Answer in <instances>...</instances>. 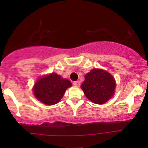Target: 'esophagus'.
Returning a JSON list of instances; mask_svg holds the SVG:
<instances>
[{
	"label": "esophagus",
	"mask_w": 148,
	"mask_h": 148,
	"mask_svg": "<svg viewBox=\"0 0 148 148\" xmlns=\"http://www.w3.org/2000/svg\"><path fill=\"white\" fill-rule=\"evenodd\" d=\"M73 85H74V86H76V87H79V86H80V81H74V82L73 83Z\"/></svg>",
	"instance_id": "1"
}]
</instances>
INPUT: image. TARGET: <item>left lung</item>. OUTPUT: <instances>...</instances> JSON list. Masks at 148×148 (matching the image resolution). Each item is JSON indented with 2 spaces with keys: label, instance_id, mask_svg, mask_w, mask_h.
Listing matches in <instances>:
<instances>
[{
  "label": "left lung",
  "instance_id": "1",
  "mask_svg": "<svg viewBox=\"0 0 148 148\" xmlns=\"http://www.w3.org/2000/svg\"><path fill=\"white\" fill-rule=\"evenodd\" d=\"M115 81L112 75L102 69H94L85 76L81 89L88 99L97 104L106 102L113 95Z\"/></svg>",
  "mask_w": 148,
  "mask_h": 148
}]
</instances>
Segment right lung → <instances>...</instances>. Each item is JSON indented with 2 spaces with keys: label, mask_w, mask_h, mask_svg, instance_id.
I'll return each mask as SVG.
<instances>
[{
  "label": "right lung",
  "mask_w": 148,
  "mask_h": 148,
  "mask_svg": "<svg viewBox=\"0 0 148 148\" xmlns=\"http://www.w3.org/2000/svg\"><path fill=\"white\" fill-rule=\"evenodd\" d=\"M71 86L69 80L52 73L39 79L35 84L33 91L35 97L42 103L53 105L60 101L67 88Z\"/></svg>",
  "instance_id": "right-lung-1"
}]
</instances>
